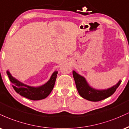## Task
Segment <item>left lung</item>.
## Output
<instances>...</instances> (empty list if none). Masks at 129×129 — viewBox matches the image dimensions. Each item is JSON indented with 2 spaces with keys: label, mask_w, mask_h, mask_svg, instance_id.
Segmentation results:
<instances>
[{
  "label": "left lung",
  "mask_w": 129,
  "mask_h": 129,
  "mask_svg": "<svg viewBox=\"0 0 129 129\" xmlns=\"http://www.w3.org/2000/svg\"><path fill=\"white\" fill-rule=\"evenodd\" d=\"M73 76L76 88L80 96L85 100L93 102L100 101L110 96L115 92L116 88L119 87L121 82L120 80L116 85L107 89L96 90L90 87L85 78L81 76L74 70L73 71Z\"/></svg>",
  "instance_id": "1"
}]
</instances>
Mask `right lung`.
<instances>
[{"mask_svg":"<svg viewBox=\"0 0 129 129\" xmlns=\"http://www.w3.org/2000/svg\"><path fill=\"white\" fill-rule=\"evenodd\" d=\"M57 73L58 72L55 71L52 74L48 82L41 86L35 87L22 83L14 78L9 71L7 72L9 79L13 84V88L16 92L22 96L33 101L43 100L49 95L54 87Z\"/></svg>","mask_w":129,"mask_h":129,"instance_id":"add662e5","label":"right lung"}]
</instances>
